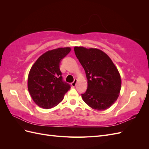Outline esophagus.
<instances>
[{"instance_id": "obj_1", "label": "esophagus", "mask_w": 149, "mask_h": 149, "mask_svg": "<svg viewBox=\"0 0 149 149\" xmlns=\"http://www.w3.org/2000/svg\"><path fill=\"white\" fill-rule=\"evenodd\" d=\"M76 83H77V79H74V81L71 83L72 87H73V88H74V87L76 86Z\"/></svg>"}]
</instances>
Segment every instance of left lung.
I'll list each match as a JSON object with an SVG mask.
<instances>
[{
    "label": "left lung",
    "mask_w": 149,
    "mask_h": 149,
    "mask_svg": "<svg viewBox=\"0 0 149 149\" xmlns=\"http://www.w3.org/2000/svg\"><path fill=\"white\" fill-rule=\"evenodd\" d=\"M74 50L88 80V88L81 94L83 100L93 109H108L118 100L121 89L118 68L100 49L74 47Z\"/></svg>",
    "instance_id": "obj_1"
}]
</instances>
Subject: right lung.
<instances>
[{
  "mask_svg": "<svg viewBox=\"0 0 149 149\" xmlns=\"http://www.w3.org/2000/svg\"><path fill=\"white\" fill-rule=\"evenodd\" d=\"M71 51L70 47L48 50L31 66L28 76V90L34 102L43 109H51L63 100L71 87L63 81L60 63Z\"/></svg>",
  "mask_w": 149,
  "mask_h": 149,
  "instance_id": "obj_1",
  "label": "right lung"
}]
</instances>
